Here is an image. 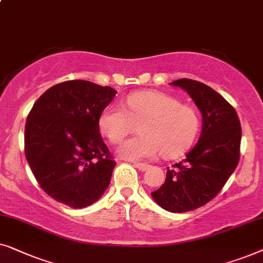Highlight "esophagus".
I'll use <instances>...</instances> for the list:
<instances>
[{"mask_svg":"<svg viewBox=\"0 0 263 263\" xmlns=\"http://www.w3.org/2000/svg\"><path fill=\"white\" fill-rule=\"evenodd\" d=\"M133 165H135V167H136L137 169H139L140 172H145V170H147V169L150 168L149 164H145V163H137V162H135V163H133Z\"/></svg>","mask_w":263,"mask_h":263,"instance_id":"obj_1","label":"esophagus"}]
</instances>
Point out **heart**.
I'll list each match as a JSON object with an SVG mask.
<instances>
[{"label": "heart", "instance_id": "1", "mask_svg": "<svg viewBox=\"0 0 263 263\" xmlns=\"http://www.w3.org/2000/svg\"><path fill=\"white\" fill-rule=\"evenodd\" d=\"M126 106L127 109L112 103L99 118L100 131L113 144L123 142L139 125L140 135L126 140L118 151L125 160H151L161 151L165 157L179 156L193 143L200 126L193 107L161 91L130 94Z\"/></svg>", "mask_w": 263, "mask_h": 263}]
</instances>
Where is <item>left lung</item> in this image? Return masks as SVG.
<instances>
[{
	"label": "left lung",
	"mask_w": 263,
	"mask_h": 263,
	"mask_svg": "<svg viewBox=\"0 0 263 263\" xmlns=\"http://www.w3.org/2000/svg\"><path fill=\"white\" fill-rule=\"evenodd\" d=\"M186 90L200 110V138L151 193L162 209L182 213L204 206L219 193L239 161L242 128L234 107L212 88L194 80L170 83Z\"/></svg>",
	"instance_id": "left-lung-1"
}]
</instances>
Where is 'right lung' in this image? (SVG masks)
Segmentation results:
<instances>
[{"label": "right lung", "mask_w": 263, "mask_h": 263, "mask_svg": "<svg viewBox=\"0 0 263 263\" xmlns=\"http://www.w3.org/2000/svg\"><path fill=\"white\" fill-rule=\"evenodd\" d=\"M116 94L89 81H66L33 105L25 155L40 187L54 200L83 209L108 188L117 163L100 135L99 118Z\"/></svg>", "instance_id": "add662e5"}]
</instances>
